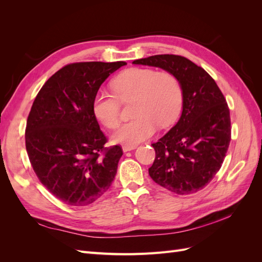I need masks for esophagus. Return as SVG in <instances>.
Masks as SVG:
<instances>
[{"mask_svg":"<svg viewBox=\"0 0 262 262\" xmlns=\"http://www.w3.org/2000/svg\"><path fill=\"white\" fill-rule=\"evenodd\" d=\"M136 148H137V146H126V145L122 146V150H123L124 153L125 152H129V150H132V149H136Z\"/></svg>","mask_w":262,"mask_h":262,"instance_id":"obj_1","label":"esophagus"}]
</instances>
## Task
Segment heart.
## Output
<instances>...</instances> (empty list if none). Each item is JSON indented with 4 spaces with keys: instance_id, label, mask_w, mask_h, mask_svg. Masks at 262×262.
I'll return each mask as SVG.
<instances>
[{
    "instance_id": "heart-1",
    "label": "heart",
    "mask_w": 262,
    "mask_h": 262,
    "mask_svg": "<svg viewBox=\"0 0 262 262\" xmlns=\"http://www.w3.org/2000/svg\"><path fill=\"white\" fill-rule=\"evenodd\" d=\"M112 94L99 92L93 99L95 118L109 129L119 123V101L133 100L131 121L113 133L115 143L136 146L149 139L157 125H169L181 108V89L175 76L152 69L132 68L119 74L112 82Z\"/></svg>"
}]
</instances>
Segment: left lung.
<instances>
[{
  "instance_id": "obj_1",
  "label": "left lung",
  "mask_w": 262,
  "mask_h": 262,
  "mask_svg": "<svg viewBox=\"0 0 262 262\" xmlns=\"http://www.w3.org/2000/svg\"><path fill=\"white\" fill-rule=\"evenodd\" d=\"M132 63L165 70L176 77L182 95L178 122L152 144L156 156L150 178L177 194L199 191L220 170L231 141L223 94L202 68L180 55L158 54Z\"/></svg>"
}]
</instances>
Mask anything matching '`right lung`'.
Segmentation results:
<instances>
[{
    "mask_svg": "<svg viewBox=\"0 0 262 262\" xmlns=\"http://www.w3.org/2000/svg\"><path fill=\"white\" fill-rule=\"evenodd\" d=\"M125 64L66 66L45 83L31 106L25 134L30 164L41 184L69 205L95 202L115 179L122 149L105 148L92 102L108 76Z\"/></svg>",
    "mask_w": 262,
    "mask_h": 262,
    "instance_id": "1",
    "label": "right lung"
}]
</instances>
